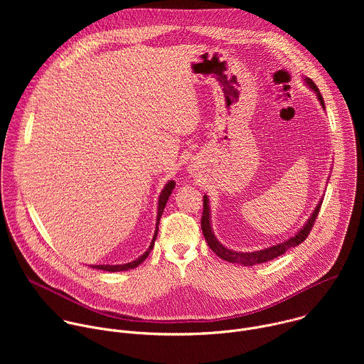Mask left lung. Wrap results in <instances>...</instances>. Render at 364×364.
<instances>
[{"label": "left lung", "instance_id": "1", "mask_svg": "<svg viewBox=\"0 0 364 364\" xmlns=\"http://www.w3.org/2000/svg\"><path fill=\"white\" fill-rule=\"evenodd\" d=\"M306 83L314 89V92H317V96L321 102V107H324V99L318 90V87L314 85V82H311L309 79H306ZM321 204L323 201H320L317 204V209L316 212L311 215L309 220L306 222V225L301 229V232H298V235H295L294 237L282 242V243H278L275 246H271L268 249H264V250H257V252H233L230 249H226L222 243H219V240L215 237L213 232H212V228H210V212H209V200H207V197L204 196L203 197V215H201V230H203V235H204V239L207 242V245L210 246V249L222 259H225V261L228 262H233V264H240V265H245V267H252V265H256V264H264V262H268L271 261V259H275L281 255H284L288 249L291 247H295L296 245L302 243L311 229H313L314 223H316V219L320 213V209H321Z\"/></svg>", "mask_w": 364, "mask_h": 364}]
</instances>
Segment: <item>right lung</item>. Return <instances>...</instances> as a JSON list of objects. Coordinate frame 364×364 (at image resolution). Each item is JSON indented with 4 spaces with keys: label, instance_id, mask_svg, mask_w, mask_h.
I'll return each instance as SVG.
<instances>
[{
    "label": "right lung",
    "instance_id": "add662e5",
    "mask_svg": "<svg viewBox=\"0 0 364 364\" xmlns=\"http://www.w3.org/2000/svg\"><path fill=\"white\" fill-rule=\"evenodd\" d=\"M174 187H176V183H174V181H168V183L166 184L164 190H163V191H161V194H160V200H159V216H157V229H155V233H154V237H152V242H151V245H149L148 250H146L142 256H139L138 259H135V261H132V262H129V264H125V265H93L92 268L102 269V271H108V272H119V271L134 269L135 267H138L139 264H142V262L145 261V259H146V256L149 255L151 249L154 247L155 237H157V233H159V223H160V218H161V215H163V212H164V207H166V204H167V201H168V197H170V194H171V191H173V188H174Z\"/></svg>",
    "mask_w": 364,
    "mask_h": 364
}]
</instances>
